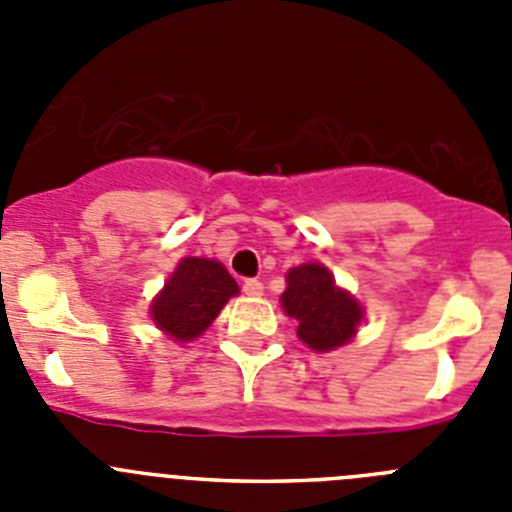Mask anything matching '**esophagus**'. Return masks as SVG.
<instances>
[{"label": "esophagus", "mask_w": 512, "mask_h": 512, "mask_svg": "<svg viewBox=\"0 0 512 512\" xmlns=\"http://www.w3.org/2000/svg\"><path fill=\"white\" fill-rule=\"evenodd\" d=\"M243 292H246L248 297H259L264 295V284H261L259 279H246V282H243Z\"/></svg>", "instance_id": "34e87169"}]
</instances>
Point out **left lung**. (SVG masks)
Wrapping results in <instances>:
<instances>
[{
    "mask_svg": "<svg viewBox=\"0 0 512 512\" xmlns=\"http://www.w3.org/2000/svg\"><path fill=\"white\" fill-rule=\"evenodd\" d=\"M282 307L297 320V336L315 351L338 348L356 333L361 307L354 297L336 287L330 271L320 264L297 266L287 274Z\"/></svg>",
    "mask_w": 512,
    "mask_h": 512,
    "instance_id": "left-lung-1",
    "label": "left lung"
}]
</instances>
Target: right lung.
<instances>
[{
    "mask_svg": "<svg viewBox=\"0 0 512 512\" xmlns=\"http://www.w3.org/2000/svg\"><path fill=\"white\" fill-rule=\"evenodd\" d=\"M233 295H238V284L223 264L189 256L153 300V323L176 341H194Z\"/></svg>",
    "mask_w": 512,
    "mask_h": 512,
    "instance_id": "1",
    "label": "right lung"
}]
</instances>
